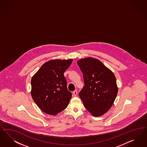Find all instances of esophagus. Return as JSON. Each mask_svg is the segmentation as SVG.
<instances>
[{"label": "esophagus", "mask_w": 147, "mask_h": 147, "mask_svg": "<svg viewBox=\"0 0 147 147\" xmlns=\"http://www.w3.org/2000/svg\"><path fill=\"white\" fill-rule=\"evenodd\" d=\"M77 90H75L74 91H73V94L74 95V96H77Z\"/></svg>", "instance_id": "esophagus-1"}]
</instances>
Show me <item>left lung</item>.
I'll use <instances>...</instances> for the list:
<instances>
[{
	"label": "left lung",
	"instance_id": "8db88e82",
	"mask_svg": "<svg viewBox=\"0 0 147 147\" xmlns=\"http://www.w3.org/2000/svg\"><path fill=\"white\" fill-rule=\"evenodd\" d=\"M85 85L79 93L86 109L97 117L106 113L118 92L113 72L99 60L86 58L77 61Z\"/></svg>",
	"mask_w": 147,
	"mask_h": 147
}]
</instances>
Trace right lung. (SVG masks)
Listing matches in <instances>:
<instances>
[{"label": "right lung", "instance_id": "right-lung-1", "mask_svg": "<svg viewBox=\"0 0 147 147\" xmlns=\"http://www.w3.org/2000/svg\"><path fill=\"white\" fill-rule=\"evenodd\" d=\"M72 59L51 60L44 63L32 77L31 96L43 112L55 115L66 108L72 97L64 73Z\"/></svg>", "mask_w": 147, "mask_h": 147}]
</instances>
